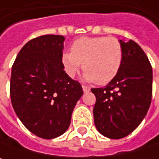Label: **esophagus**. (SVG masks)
<instances>
[{
    "label": "esophagus",
    "instance_id": "1",
    "mask_svg": "<svg viewBox=\"0 0 159 159\" xmlns=\"http://www.w3.org/2000/svg\"><path fill=\"white\" fill-rule=\"evenodd\" d=\"M82 89H83V91L84 92H89L90 90V89L89 87H87V86H82Z\"/></svg>",
    "mask_w": 159,
    "mask_h": 159
}]
</instances>
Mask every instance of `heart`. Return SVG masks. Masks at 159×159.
<instances>
[{"mask_svg":"<svg viewBox=\"0 0 159 159\" xmlns=\"http://www.w3.org/2000/svg\"><path fill=\"white\" fill-rule=\"evenodd\" d=\"M123 62V47L116 37H82L73 42L70 52L62 54L67 74L73 77L82 67L84 78L99 85L110 83Z\"/></svg>","mask_w":159,"mask_h":159,"instance_id":"heart-1","label":"heart"}]
</instances>
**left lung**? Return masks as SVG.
<instances>
[{
	"label": "left lung",
	"mask_w": 159,
	"mask_h": 159,
	"mask_svg": "<svg viewBox=\"0 0 159 159\" xmlns=\"http://www.w3.org/2000/svg\"><path fill=\"white\" fill-rule=\"evenodd\" d=\"M123 62L117 75L105 87L92 89L98 131L110 139L130 134L143 120L152 100L153 70L141 46L132 40H119Z\"/></svg>",
	"instance_id": "1"
}]
</instances>
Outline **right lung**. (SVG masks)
Wrapping results in <instances>:
<instances>
[{
    "label": "right lung",
    "instance_id": "obj_1",
    "mask_svg": "<svg viewBox=\"0 0 159 159\" xmlns=\"http://www.w3.org/2000/svg\"><path fill=\"white\" fill-rule=\"evenodd\" d=\"M64 40L61 35H43L29 41L12 67L13 108L31 133L47 140L68 129L73 108L83 95L80 83L63 70Z\"/></svg>",
    "mask_w": 159,
    "mask_h": 159
}]
</instances>
